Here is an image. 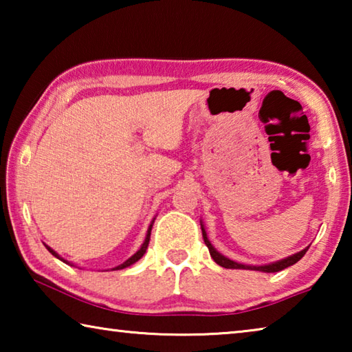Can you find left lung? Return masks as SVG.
Here are the masks:
<instances>
[{"label": "left lung", "mask_w": 352, "mask_h": 352, "mask_svg": "<svg viewBox=\"0 0 352 352\" xmlns=\"http://www.w3.org/2000/svg\"><path fill=\"white\" fill-rule=\"evenodd\" d=\"M201 234H204V241H205V243H206L208 250H210L211 258H212L214 261H216V264H219L220 267H225V269H245V270H259V272L273 273V272L284 270V269H287V267L296 264V262L300 261V259L302 258V256L306 254V252H307V248H305V250H301L300 253L292 254V256H289V258H285V259H283V261L273 262V264H269V265H259V267H256V265H254V267H252V265L237 264V262L231 261V259H228V258H225V256H222V254H220L219 252H216V248H214V247L211 245V242L208 241V237H206V231H205L204 226H201Z\"/></svg>", "instance_id": "obj_1"}]
</instances>
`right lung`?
Wrapping results in <instances>:
<instances>
[{"label":"right lung","instance_id":"right-lung-1","mask_svg":"<svg viewBox=\"0 0 352 352\" xmlns=\"http://www.w3.org/2000/svg\"><path fill=\"white\" fill-rule=\"evenodd\" d=\"M151 231H152V225L151 226H148V230H147V236H146V241H144V243H142V247L138 250V252H136L133 256H132V258H129L126 262H124V264H121V265H118V267H115V269H113V270H121V269H126V267H129V265H132V264H135V262L136 261H138V259H141L142 258V254H144L146 253V250H147V245H148V241H151ZM46 248L47 250H50V252L52 253V254H54V256H57V258H58V254L54 252V250H51L50 247H47L46 245ZM58 259H60V258H58ZM63 261V259H62Z\"/></svg>","mask_w":352,"mask_h":352}]
</instances>
